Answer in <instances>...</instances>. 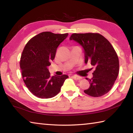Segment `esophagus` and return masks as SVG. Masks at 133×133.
Here are the masks:
<instances>
[{
  "label": "esophagus",
  "instance_id": "obj_1",
  "mask_svg": "<svg viewBox=\"0 0 133 133\" xmlns=\"http://www.w3.org/2000/svg\"><path fill=\"white\" fill-rule=\"evenodd\" d=\"M74 78H75V80H80L81 78H82V77H79V76H76V75H74L72 76Z\"/></svg>",
  "mask_w": 133,
  "mask_h": 133
}]
</instances>
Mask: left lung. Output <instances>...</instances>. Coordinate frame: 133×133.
Segmentation results:
<instances>
[{
    "label": "left lung",
    "mask_w": 133,
    "mask_h": 133,
    "mask_svg": "<svg viewBox=\"0 0 133 133\" xmlns=\"http://www.w3.org/2000/svg\"><path fill=\"white\" fill-rule=\"evenodd\" d=\"M70 40L78 43L84 53V62L95 67L90 87L84 91L97 97L104 95L112 88L119 72L117 55L108 40L98 33H73Z\"/></svg>",
    "instance_id": "obj_1"
}]
</instances>
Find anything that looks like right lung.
<instances>
[{
    "instance_id": "right-lung-1",
    "label": "right lung",
    "mask_w": 133,
    "mask_h": 133,
    "mask_svg": "<svg viewBox=\"0 0 133 133\" xmlns=\"http://www.w3.org/2000/svg\"><path fill=\"white\" fill-rule=\"evenodd\" d=\"M67 36L44 31L31 38L24 47L20 61L22 77L29 91L37 97H55L69 77L66 75L51 77L48 69L58 46Z\"/></svg>"
}]
</instances>
